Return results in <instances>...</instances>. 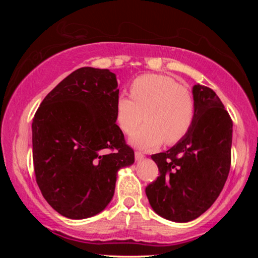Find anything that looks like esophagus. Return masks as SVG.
Instances as JSON below:
<instances>
[{
	"label": "esophagus",
	"instance_id": "obj_1",
	"mask_svg": "<svg viewBox=\"0 0 258 258\" xmlns=\"http://www.w3.org/2000/svg\"><path fill=\"white\" fill-rule=\"evenodd\" d=\"M143 158H145V155H143L141 151H135V159L140 161V160H142Z\"/></svg>",
	"mask_w": 258,
	"mask_h": 258
}]
</instances>
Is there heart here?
<instances>
[{
	"label": "heart",
	"mask_w": 258,
	"mask_h": 258,
	"mask_svg": "<svg viewBox=\"0 0 258 258\" xmlns=\"http://www.w3.org/2000/svg\"><path fill=\"white\" fill-rule=\"evenodd\" d=\"M130 91L131 97L119 95L116 100V119L127 135L135 132L143 118L147 120L131 139L133 146L141 149H154L163 142L173 146L190 132L196 118V100L175 78L147 74L135 78Z\"/></svg>",
	"instance_id": "obj_1"
}]
</instances>
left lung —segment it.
Segmentation results:
<instances>
[{
	"label": "left lung",
	"mask_w": 258,
	"mask_h": 258,
	"mask_svg": "<svg viewBox=\"0 0 258 258\" xmlns=\"http://www.w3.org/2000/svg\"><path fill=\"white\" fill-rule=\"evenodd\" d=\"M196 118L171 149L151 156L159 176L146 187L154 211L166 220L189 222L220 196L231 166L232 119L212 89L195 85Z\"/></svg>",
	"instance_id": "8db88e82"
}]
</instances>
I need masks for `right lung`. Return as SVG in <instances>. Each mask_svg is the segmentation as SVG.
<instances>
[{"label": "right lung", "mask_w": 258, "mask_h": 258, "mask_svg": "<svg viewBox=\"0 0 258 258\" xmlns=\"http://www.w3.org/2000/svg\"><path fill=\"white\" fill-rule=\"evenodd\" d=\"M116 75L83 67L61 81L33 119L35 177L47 204L82 220L99 214L115 192L117 171L134 151L116 125Z\"/></svg>", "instance_id": "1"}]
</instances>
